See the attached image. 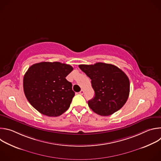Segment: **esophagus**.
I'll return each instance as SVG.
<instances>
[{
	"mask_svg": "<svg viewBox=\"0 0 161 161\" xmlns=\"http://www.w3.org/2000/svg\"><path fill=\"white\" fill-rule=\"evenodd\" d=\"M79 94H81V95H83V94H84V90H83V89H82V90H81V91L80 92Z\"/></svg>",
	"mask_w": 161,
	"mask_h": 161,
	"instance_id": "esophagus-1",
	"label": "esophagus"
}]
</instances>
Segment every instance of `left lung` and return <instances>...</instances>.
<instances>
[{
	"label": "left lung",
	"instance_id": "left-lung-1",
	"mask_svg": "<svg viewBox=\"0 0 161 161\" xmlns=\"http://www.w3.org/2000/svg\"><path fill=\"white\" fill-rule=\"evenodd\" d=\"M80 69L91 80L95 96L88 101L90 108L101 116H109L125 104L129 95L127 76L117 66L98 62L79 65Z\"/></svg>",
	"mask_w": 161,
	"mask_h": 161
}]
</instances>
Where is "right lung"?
<instances>
[{
  "label": "right lung",
  "instance_id": "add662e5",
  "mask_svg": "<svg viewBox=\"0 0 161 161\" xmlns=\"http://www.w3.org/2000/svg\"><path fill=\"white\" fill-rule=\"evenodd\" d=\"M73 70L71 65L58 62L31 65L24 77V93L30 104L44 115H61L75 94L72 83L65 79Z\"/></svg>",
  "mask_w": 161,
  "mask_h": 161
}]
</instances>
